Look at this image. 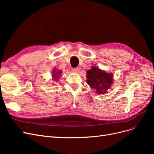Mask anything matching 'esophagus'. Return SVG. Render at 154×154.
Listing matches in <instances>:
<instances>
[{
	"mask_svg": "<svg viewBox=\"0 0 154 154\" xmlns=\"http://www.w3.org/2000/svg\"><path fill=\"white\" fill-rule=\"evenodd\" d=\"M72 71L74 72H79V71H80V69H79L78 67H75V68H72Z\"/></svg>",
	"mask_w": 154,
	"mask_h": 154,
	"instance_id": "34e87169",
	"label": "esophagus"
}]
</instances>
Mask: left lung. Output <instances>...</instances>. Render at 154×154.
Segmentation results:
<instances>
[{"instance_id": "obj_1", "label": "left lung", "mask_w": 154, "mask_h": 154, "mask_svg": "<svg viewBox=\"0 0 154 154\" xmlns=\"http://www.w3.org/2000/svg\"><path fill=\"white\" fill-rule=\"evenodd\" d=\"M87 83L97 94H104L112 84V74L106 73L96 67L87 72Z\"/></svg>"}]
</instances>
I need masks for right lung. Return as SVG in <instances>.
I'll use <instances>...</instances> for the list:
<instances>
[{
	"instance_id": "1",
	"label": "right lung",
	"mask_w": 154,
	"mask_h": 154,
	"mask_svg": "<svg viewBox=\"0 0 154 154\" xmlns=\"http://www.w3.org/2000/svg\"><path fill=\"white\" fill-rule=\"evenodd\" d=\"M60 74H61V71H56V70L54 69L53 71V80L55 81H57L58 78L60 77Z\"/></svg>"
}]
</instances>
